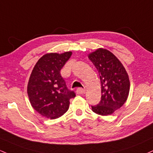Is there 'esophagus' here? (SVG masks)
Returning a JSON list of instances; mask_svg holds the SVG:
<instances>
[{"label": "esophagus", "instance_id": "34e87169", "mask_svg": "<svg viewBox=\"0 0 153 153\" xmlns=\"http://www.w3.org/2000/svg\"><path fill=\"white\" fill-rule=\"evenodd\" d=\"M85 89H83V88H77L76 90V93L78 94H83L85 93Z\"/></svg>", "mask_w": 153, "mask_h": 153}]
</instances>
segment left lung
Returning <instances> with one entry per match:
<instances>
[{"instance_id": "1", "label": "left lung", "mask_w": 153, "mask_h": 153, "mask_svg": "<svg viewBox=\"0 0 153 153\" xmlns=\"http://www.w3.org/2000/svg\"><path fill=\"white\" fill-rule=\"evenodd\" d=\"M97 69L102 85L101 100L91 106L95 113L111 115L120 108L128 98L130 82L128 75L121 62L107 49L99 48L88 55Z\"/></svg>"}]
</instances>
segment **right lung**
Instances as JSON below:
<instances>
[{
	"instance_id": "add662e5",
	"label": "right lung",
	"mask_w": 153,
	"mask_h": 153,
	"mask_svg": "<svg viewBox=\"0 0 153 153\" xmlns=\"http://www.w3.org/2000/svg\"><path fill=\"white\" fill-rule=\"evenodd\" d=\"M72 52L43 55L35 65L27 85V94L33 108L43 116L56 119L69 108L75 93L67 87L60 70Z\"/></svg>"
}]
</instances>
